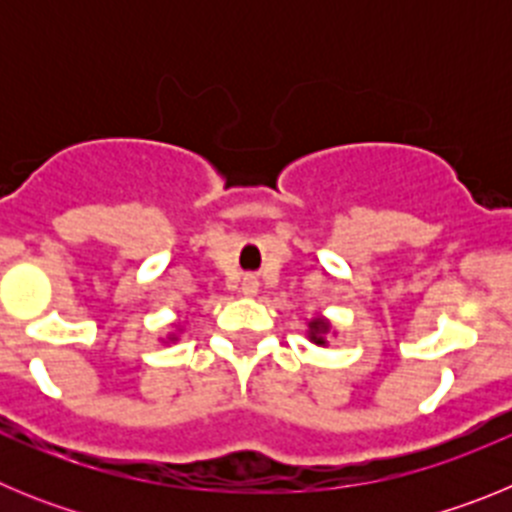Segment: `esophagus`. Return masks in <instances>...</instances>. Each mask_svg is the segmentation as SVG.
<instances>
[{"label": "esophagus", "instance_id": "34e87169", "mask_svg": "<svg viewBox=\"0 0 512 512\" xmlns=\"http://www.w3.org/2000/svg\"><path fill=\"white\" fill-rule=\"evenodd\" d=\"M241 292H243V295H246V297L256 295V292H259V282H256V277H246V279H243Z\"/></svg>", "mask_w": 512, "mask_h": 512}]
</instances>
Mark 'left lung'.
I'll return each instance as SVG.
<instances>
[{"mask_svg": "<svg viewBox=\"0 0 512 512\" xmlns=\"http://www.w3.org/2000/svg\"><path fill=\"white\" fill-rule=\"evenodd\" d=\"M330 330H333V325H330L328 320L312 318L310 323H307V338H310L315 346H328V341H325V338H328Z\"/></svg>", "mask_w": 512, "mask_h": 512, "instance_id": "8db88e82", "label": "left lung"}]
</instances>
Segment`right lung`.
<instances>
[{
  "label": "right lung",
  "mask_w": 512,
  "mask_h": 512,
  "mask_svg": "<svg viewBox=\"0 0 512 512\" xmlns=\"http://www.w3.org/2000/svg\"><path fill=\"white\" fill-rule=\"evenodd\" d=\"M179 328H182V325H176V330H179ZM169 341H176V333H171V336H169Z\"/></svg>",
  "instance_id": "1"
}]
</instances>
